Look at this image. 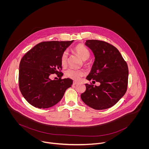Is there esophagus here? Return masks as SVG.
<instances>
[{
	"label": "esophagus",
	"mask_w": 149,
	"mask_h": 149,
	"mask_svg": "<svg viewBox=\"0 0 149 149\" xmlns=\"http://www.w3.org/2000/svg\"><path fill=\"white\" fill-rule=\"evenodd\" d=\"M77 83H78V82L75 81H74L73 82V85H76V84H77Z\"/></svg>",
	"instance_id": "1"
}]
</instances>
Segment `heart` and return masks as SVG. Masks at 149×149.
I'll list each match as a JSON object with an SVG mask.
<instances>
[{
	"label": "heart",
	"mask_w": 149,
	"mask_h": 149,
	"mask_svg": "<svg viewBox=\"0 0 149 149\" xmlns=\"http://www.w3.org/2000/svg\"><path fill=\"white\" fill-rule=\"evenodd\" d=\"M74 51L81 57V58L84 61V63H86V60H87L90 57V52L88 49L83 44H78L74 47ZM68 57V53L66 50L64 51L61 56V64L63 66H65L67 63ZM85 74V72L81 69H74L73 68H70L67 69L65 72V75L66 77L74 80H79L81 77Z\"/></svg>",
	"instance_id": "1"
}]
</instances>
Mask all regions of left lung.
<instances>
[{"label": "left lung", "mask_w": 149, "mask_h": 149, "mask_svg": "<svg viewBox=\"0 0 149 149\" xmlns=\"http://www.w3.org/2000/svg\"><path fill=\"white\" fill-rule=\"evenodd\" d=\"M85 45L95 56V61L86 79L99 82L100 85L85 84L86 90L81 98L85 104L95 109L109 108L126 92L127 64L119 51L108 43L92 40L86 41Z\"/></svg>", "instance_id": "8db88e82"}]
</instances>
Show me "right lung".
<instances>
[{
	"label": "right lung",
	"instance_id": "obj_1",
	"mask_svg": "<svg viewBox=\"0 0 149 149\" xmlns=\"http://www.w3.org/2000/svg\"><path fill=\"white\" fill-rule=\"evenodd\" d=\"M73 40L47 41L39 43L28 51L19 64V86L26 101L38 108H47L56 105L64 96L65 91L73 80L61 79L63 73L61 56ZM56 73L60 78L52 81L49 77Z\"/></svg>",
	"mask_w": 149,
	"mask_h": 149
}]
</instances>
